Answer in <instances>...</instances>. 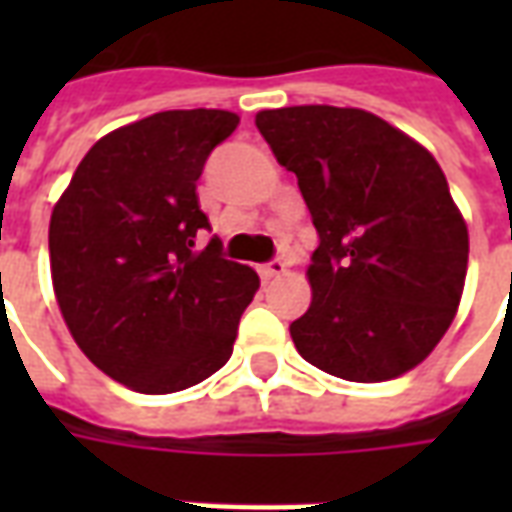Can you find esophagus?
<instances>
[{
  "label": "esophagus",
  "mask_w": 512,
  "mask_h": 512,
  "mask_svg": "<svg viewBox=\"0 0 512 512\" xmlns=\"http://www.w3.org/2000/svg\"><path fill=\"white\" fill-rule=\"evenodd\" d=\"M285 271H288V263H285V260H279V257H274V260H268V263L260 266V277L274 279V277H282Z\"/></svg>",
  "instance_id": "1"
}]
</instances>
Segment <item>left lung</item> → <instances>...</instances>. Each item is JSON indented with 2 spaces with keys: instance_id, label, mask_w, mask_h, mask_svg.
Masks as SVG:
<instances>
[{
  "instance_id": "left-lung-1",
  "label": "left lung",
  "mask_w": 512,
  "mask_h": 512,
  "mask_svg": "<svg viewBox=\"0 0 512 512\" xmlns=\"http://www.w3.org/2000/svg\"><path fill=\"white\" fill-rule=\"evenodd\" d=\"M257 131L299 178L318 230L310 310L290 323L299 354L329 376H403L450 329L469 233L436 158L362 109L285 106Z\"/></svg>"
}]
</instances>
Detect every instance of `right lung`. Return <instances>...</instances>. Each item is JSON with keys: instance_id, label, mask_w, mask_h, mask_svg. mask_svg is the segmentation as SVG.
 <instances>
[{"instance_id": "obj_1", "label": "right lung", "mask_w": 512, "mask_h": 512, "mask_svg": "<svg viewBox=\"0 0 512 512\" xmlns=\"http://www.w3.org/2000/svg\"><path fill=\"white\" fill-rule=\"evenodd\" d=\"M238 128L224 109H172L98 139L54 205L49 255L62 318L84 356L145 395L213 376L233 354L260 279L222 255L197 180Z\"/></svg>"}]
</instances>
